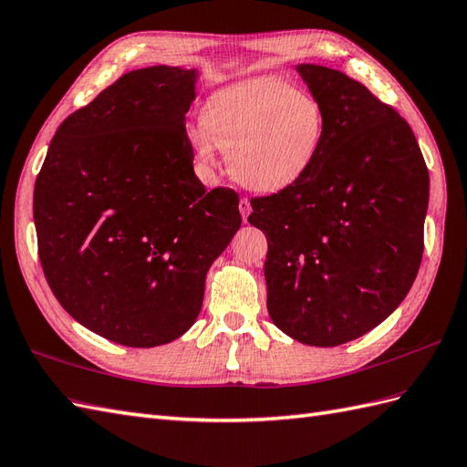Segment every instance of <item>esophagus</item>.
<instances>
[{
  "label": "esophagus",
  "mask_w": 467,
  "mask_h": 467,
  "mask_svg": "<svg viewBox=\"0 0 467 467\" xmlns=\"http://www.w3.org/2000/svg\"><path fill=\"white\" fill-rule=\"evenodd\" d=\"M238 211H241V214H243V221H246V219H248V214H251V211H253V207H251V201L243 197L241 201H238Z\"/></svg>",
  "instance_id": "obj_1"
}]
</instances>
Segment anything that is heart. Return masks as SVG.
I'll return each instance as SVG.
<instances>
[{"label": "heart", "mask_w": 467, "mask_h": 467, "mask_svg": "<svg viewBox=\"0 0 467 467\" xmlns=\"http://www.w3.org/2000/svg\"><path fill=\"white\" fill-rule=\"evenodd\" d=\"M202 129L189 147L202 171H214L216 149L231 153L233 177L246 189L280 192L314 169L327 135V111L308 91L263 78L213 93L201 111Z\"/></svg>", "instance_id": "b5f03b06"}]
</instances>
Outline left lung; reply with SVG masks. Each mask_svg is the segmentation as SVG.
Returning <instances> with one entry per match:
<instances>
[{
    "label": "left lung",
    "instance_id": "obj_1",
    "mask_svg": "<svg viewBox=\"0 0 467 467\" xmlns=\"http://www.w3.org/2000/svg\"><path fill=\"white\" fill-rule=\"evenodd\" d=\"M296 71L327 111L317 165L295 187L251 199L266 234V306L302 344L360 338L411 288L424 253L430 175L404 117L324 65Z\"/></svg>",
    "mask_w": 467,
    "mask_h": 467
}]
</instances>
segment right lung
<instances>
[{
    "label": "right lung",
    "mask_w": 467,
    "mask_h": 467,
    "mask_svg": "<svg viewBox=\"0 0 467 467\" xmlns=\"http://www.w3.org/2000/svg\"><path fill=\"white\" fill-rule=\"evenodd\" d=\"M197 71L121 75L59 125L36 181L43 275L103 338L153 348L197 320L204 276L241 226L238 194L207 192L184 115Z\"/></svg>",
    "instance_id": "obj_1"
}]
</instances>
